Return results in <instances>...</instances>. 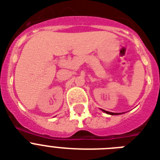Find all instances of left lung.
Here are the masks:
<instances>
[{
	"instance_id": "obj_1",
	"label": "left lung",
	"mask_w": 160,
	"mask_h": 160,
	"mask_svg": "<svg viewBox=\"0 0 160 160\" xmlns=\"http://www.w3.org/2000/svg\"><path fill=\"white\" fill-rule=\"evenodd\" d=\"M103 111L105 112L106 114H112V115H114V114H119V113H112V112H109V111H105V110H104L103 109Z\"/></svg>"
}]
</instances>
